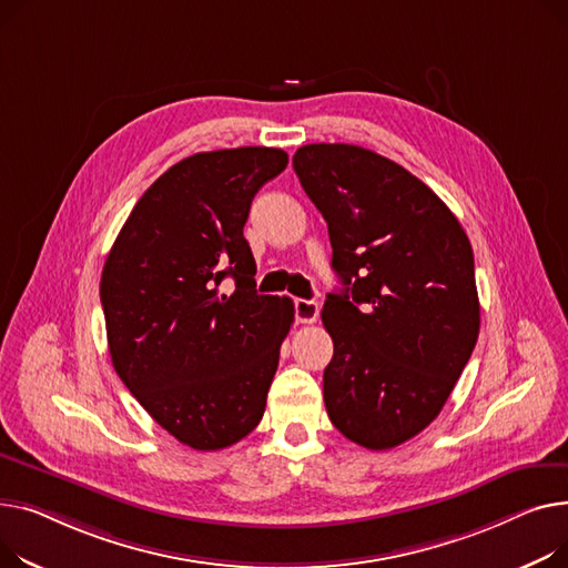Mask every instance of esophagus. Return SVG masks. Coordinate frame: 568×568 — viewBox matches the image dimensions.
<instances>
[{
  "label": "esophagus",
  "mask_w": 568,
  "mask_h": 568,
  "mask_svg": "<svg viewBox=\"0 0 568 568\" xmlns=\"http://www.w3.org/2000/svg\"><path fill=\"white\" fill-rule=\"evenodd\" d=\"M295 321L297 323H314L318 318V303L316 300H295Z\"/></svg>",
  "instance_id": "obj_1"
}]
</instances>
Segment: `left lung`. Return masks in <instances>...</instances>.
I'll return each instance as SVG.
<instances>
[{"mask_svg": "<svg viewBox=\"0 0 568 568\" xmlns=\"http://www.w3.org/2000/svg\"><path fill=\"white\" fill-rule=\"evenodd\" d=\"M293 170L344 284L321 312L325 410L348 440L392 449L438 417L477 344L473 245L436 192L369 149L307 144Z\"/></svg>", "mask_w": 568, "mask_h": 568, "instance_id": "obj_1", "label": "left lung"}]
</instances>
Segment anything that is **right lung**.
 <instances>
[{
	"instance_id": "1",
	"label": "right lung",
	"mask_w": 568,
	"mask_h": 568,
	"mask_svg": "<svg viewBox=\"0 0 568 568\" xmlns=\"http://www.w3.org/2000/svg\"><path fill=\"white\" fill-rule=\"evenodd\" d=\"M286 164L268 146L176 162L128 215L100 277L114 372L196 452L236 445L256 428L293 323L291 297L256 293L243 236L254 194ZM226 276L231 294L221 288Z\"/></svg>"
}]
</instances>
